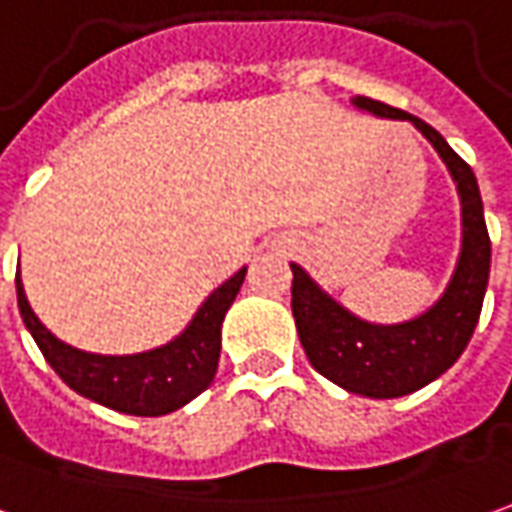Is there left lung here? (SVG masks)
<instances>
[{
    "label": "left lung",
    "mask_w": 512,
    "mask_h": 512,
    "mask_svg": "<svg viewBox=\"0 0 512 512\" xmlns=\"http://www.w3.org/2000/svg\"><path fill=\"white\" fill-rule=\"evenodd\" d=\"M354 105L382 119H407L438 150L457 183L463 206V248L449 287L424 315L396 326L359 320L317 287L309 273L292 267V317L312 368L348 393L368 398H398L435 382L460 359L477 329L482 298L491 273V236L485 225L474 169L424 119L370 97Z\"/></svg>",
    "instance_id": "left-lung-1"
}]
</instances>
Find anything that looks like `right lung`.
I'll list each match as a JSON object with an SVG mask.
<instances>
[{
  "instance_id": "1",
  "label": "right lung",
  "mask_w": 512,
  "mask_h": 512,
  "mask_svg": "<svg viewBox=\"0 0 512 512\" xmlns=\"http://www.w3.org/2000/svg\"><path fill=\"white\" fill-rule=\"evenodd\" d=\"M245 270L248 267H242L211 292L192 323L172 343L128 357H102L61 343L30 309L19 273L16 298L21 320L33 334L35 345L74 393L125 415L155 418L181 410L183 404H189L214 382L220 362L222 320L245 281Z\"/></svg>"
}]
</instances>
